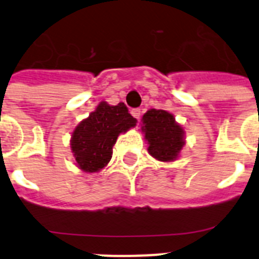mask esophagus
Wrapping results in <instances>:
<instances>
[{
	"mask_svg": "<svg viewBox=\"0 0 259 259\" xmlns=\"http://www.w3.org/2000/svg\"><path fill=\"white\" fill-rule=\"evenodd\" d=\"M131 114L135 116V118L137 119V120H139V119H140V116H141V110L140 109H132Z\"/></svg>",
	"mask_w": 259,
	"mask_h": 259,
	"instance_id": "1",
	"label": "esophagus"
}]
</instances>
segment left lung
Instances as JSON below:
<instances>
[{"label":"left lung","mask_w":259,"mask_h":259,"mask_svg":"<svg viewBox=\"0 0 259 259\" xmlns=\"http://www.w3.org/2000/svg\"><path fill=\"white\" fill-rule=\"evenodd\" d=\"M141 132L148 141V152L161 162H172L180 157L185 145L184 128L166 110L150 109L141 118Z\"/></svg>","instance_id":"1"}]
</instances>
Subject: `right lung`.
I'll return each mask as SVG.
<instances>
[{
	"instance_id": "add662e5",
	"label": "right lung",
	"mask_w": 259,
	"mask_h": 259,
	"mask_svg": "<svg viewBox=\"0 0 259 259\" xmlns=\"http://www.w3.org/2000/svg\"><path fill=\"white\" fill-rule=\"evenodd\" d=\"M123 102L109 105L102 101L88 118L83 119L71 134L70 146L76 166L84 172H98L107 166L113 146L120 134L136 125Z\"/></svg>"
}]
</instances>
